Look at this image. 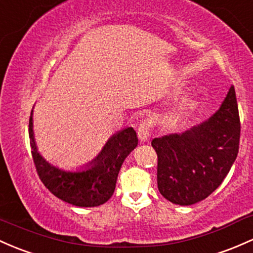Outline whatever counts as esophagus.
<instances>
[{
	"label": "esophagus",
	"instance_id": "obj_1",
	"mask_svg": "<svg viewBox=\"0 0 253 253\" xmlns=\"http://www.w3.org/2000/svg\"><path fill=\"white\" fill-rule=\"evenodd\" d=\"M151 130H152V123L149 119L141 122V124L138 126V138H140L142 142H146L148 140V137L151 136Z\"/></svg>",
	"mask_w": 253,
	"mask_h": 253
}]
</instances>
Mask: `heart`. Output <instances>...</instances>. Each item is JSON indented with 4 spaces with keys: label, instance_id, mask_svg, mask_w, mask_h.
Masks as SVG:
<instances>
[{
    "label": "heart",
    "instance_id": "obj_1",
    "mask_svg": "<svg viewBox=\"0 0 253 253\" xmlns=\"http://www.w3.org/2000/svg\"><path fill=\"white\" fill-rule=\"evenodd\" d=\"M192 106H193V102L191 100H183V101L180 104V106L170 113V116L173 117V118H175V117H180L183 115V113H186L188 110H191Z\"/></svg>",
    "mask_w": 253,
    "mask_h": 253
}]
</instances>
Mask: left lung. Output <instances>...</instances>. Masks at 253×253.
Masks as SVG:
<instances>
[{
  "mask_svg": "<svg viewBox=\"0 0 253 253\" xmlns=\"http://www.w3.org/2000/svg\"><path fill=\"white\" fill-rule=\"evenodd\" d=\"M240 117L234 85L219 110L200 126L181 135L154 138L160 194L178 205L205 199L224 180L236 159Z\"/></svg>",
  "mask_w": 253,
  "mask_h": 253,
  "instance_id": "8db88e82",
  "label": "left lung"
}]
</instances>
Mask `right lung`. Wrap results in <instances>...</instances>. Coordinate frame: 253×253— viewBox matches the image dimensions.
Returning <instances> with one entry per match:
<instances>
[{"label":"right lung","mask_w":253,"mask_h":253,"mask_svg":"<svg viewBox=\"0 0 253 253\" xmlns=\"http://www.w3.org/2000/svg\"><path fill=\"white\" fill-rule=\"evenodd\" d=\"M29 137L35 168L45 188L59 199L82 208L99 206L112 197L122 164L138 142L136 131L127 127L106 143L91 163L93 167L82 172H65L48 164L37 152L32 117L29 119Z\"/></svg>","instance_id":"1"}]
</instances>
